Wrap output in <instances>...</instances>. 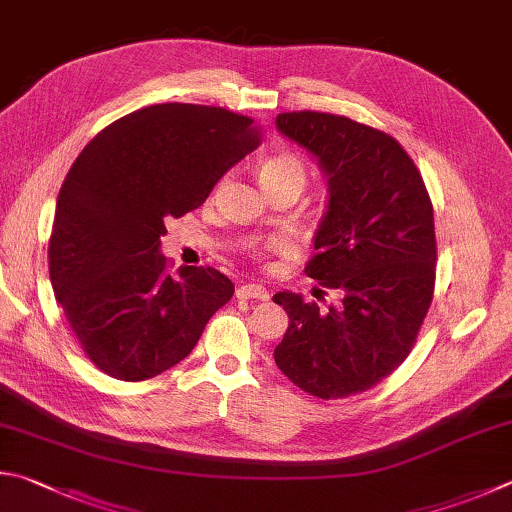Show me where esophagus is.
<instances>
[{
    "mask_svg": "<svg viewBox=\"0 0 512 512\" xmlns=\"http://www.w3.org/2000/svg\"><path fill=\"white\" fill-rule=\"evenodd\" d=\"M235 295L239 297V300H259V302L268 300V291L259 284H241Z\"/></svg>",
    "mask_w": 512,
    "mask_h": 512,
    "instance_id": "esophagus-1",
    "label": "esophagus"
}]
</instances>
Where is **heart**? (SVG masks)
Listing matches in <instances>:
<instances>
[{"label":"heart","instance_id":"heart-1","mask_svg":"<svg viewBox=\"0 0 512 512\" xmlns=\"http://www.w3.org/2000/svg\"><path fill=\"white\" fill-rule=\"evenodd\" d=\"M306 165L297 154L291 152H277L271 154L264 163L259 165V179L264 185H277V183H293L297 188H304L306 183ZM282 246V239H253L248 241V253L253 257H264L268 250H275Z\"/></svg>","mask_w":512,"mask_h":512}]
</instances>
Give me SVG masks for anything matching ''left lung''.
<instances>
[{"label":"left lung","mask_w":512,"mask_h":512,"mask_svg":"<svg viewBox=\"0 0 512 512\" xmlns=\"http://www.w3.org/2000/svg\"><path fill=\"white\" fill-rule=\"evenodd\" d=\"M277 127L329 176V210L304 273L340 291L342 304L320 311L277 293L288 329L275 362L302 392L338 401L367 392L410 356L434 297L432 201L412 156L376 127L322 111H288Z\"/></svg>","instance_id":"1"}]
</instances>
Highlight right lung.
<instances>
[{
    "instance_id": "obj_1",
    "label": "right lung",
    "mask_w": 512,
    "mask_h": 512,
    "mask_svg": "<svg viewBox=\"0 0 512 512\" xmlns=\"http://www.w3.org/2000/svg\"><path fill=\"white\" fill-rule=\"evenodd\" d=\"M259 141L253 118L165 102L114 120L71 165L49 273L73 336L107 376L138 383L174 367L235 293L212 266L172 277L159 246L165 221L197 210Z\"/></svg>"
}]
</instances>
